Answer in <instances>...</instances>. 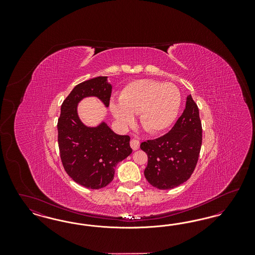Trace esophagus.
Segmentation results:
<instances>
[{
    "label": "esophagus",
    "mask_w": 255,
    "mask_h": 255,
    "mask_svg": "<svg viewBox=\"0 0 255 255\" xmlns=\"http://www.w3.org/2000/svg\"><path fill=\"white\" fill-rule=\"evenodd\" d=\"M130 145L132 147V149L135 151V150H137V149L139 148V141H138L137 139L133 138V139H131V141H130Z\"/></svg>",
    "instance_id": "obj_1"
}]
</instances>
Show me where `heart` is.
<instances>
[{"label":"heart","mask_w":255,"mask_h":255,"mask_svg":"<svg viewBox=\"0 0 255 255\" xmlns=\"http://www.w3.org/2000/svg\"><path fill=\"white\" fill-rule=\"evenodd\" d=\"M181 106V93L177 86L152 79H139L122 89L119 102H111L110 111L123 127L138 115L141 128L149 133L166 130L177 118Z\"/></svg>","instance_id":"heart-1"}]
</instances>
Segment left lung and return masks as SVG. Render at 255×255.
<instances>
[{
  "label": "left lung",
  "mask_w": 255,
  "mask_h": 255,
  "mask_svg": "<svg viewBox=\"0 0 255 255\" xmlns=\"http://www.w3.org/2000/svg\"><path fill=\"white\" fill-rule=\"evenodd\" d=\"M202 123L192 97L169 132L141 142L148 163L144 176L154 187L166 190L186 182L194 171L202 146Z\"/></svg>",
  "instance_id": "obj_1"
}]
</instances>
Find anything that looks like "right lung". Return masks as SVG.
Segmentation results:
<instances>
[{
    "label": "right lung",
    "instance_id": "1",
    "mask_svg": "<svg viewBox=\"0 0 255 255\" xmlns=\"http://www.w3.org/2000/svg\"><path fill=\"white\" fill-rule=\"evenodd\" d=\"M112 85L107 76H98L73 88L61 105L58 146L64 169L73 181L91 189H100L113 181L117 164L132 153L130 136L117 134L105 122L88 127L80 121L77 105L96 97L110 104Z\"/></svg>",
    "mask_w": 255,
    "mask_h": 255
}]
</instances>
